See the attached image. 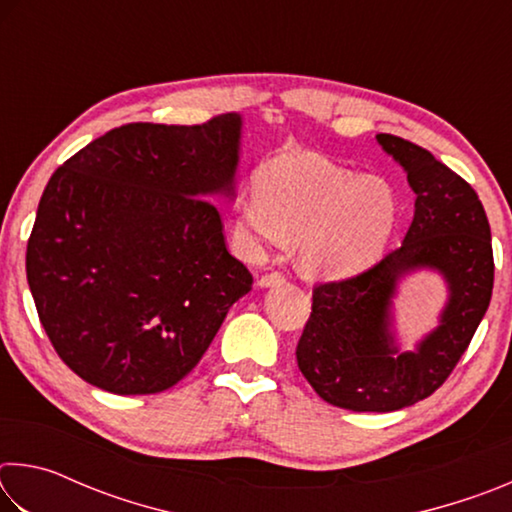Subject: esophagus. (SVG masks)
<instances>
[{
    "mask_svg": "<svg viewBox=\"0 0 512 512\" xmlns=\"http://www.w3.org/2000/svg\"><path fill=\"white\" fill-rule=\"evenodd\" d=\"M284 282V275L282 273H268V275H262L257 280V284L262 289H271V287H277V284Z\"/></svg>",
    "mask_w": 512,
    "mask_h": 512,
    "instance_id": "1",
    "label": "esophagus"
}]
</instances>
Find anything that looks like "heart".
<instances>
[{
    "label": "heart",
    "instance_id": "heart-1",
    "mask_svg": "<svg viewBox=\"0 0 512 512\" xmlns=\"http://www.w3.org/2000/svg\"><path fill=\"white\" fill-rule=\"evenodd\" d=\"M397 219L400 201L386 178L354 176L309 153H284L259 167L255 194L235 207L232 237L248 259L296 237L302 273L341 280L384 255Z\"/></svg>",
    "mask_w": 512,
    "mask_h": 512
}]
</instances>
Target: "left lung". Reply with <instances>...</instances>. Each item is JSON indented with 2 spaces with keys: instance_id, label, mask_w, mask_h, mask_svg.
I'll use <instances>...</instances> for the list:
<instances>
[{
  "instance_id": "obj_1",
  "label": "left lung",
  "mask_w": 512,
  "mask_h": 512,
  "mask_svg": "<svg viewBox=\"0 0 512 512\" xmlns=\"http://www.w3.org/2000/svg\"><path fill=\"white\" fill-rule=\"evenodd\" d=\"M415 194L400 248L370 271L318 284L300 336L298 368L325 402L348 411L388 413L429 397L454 370L488 311L495 282L490 223L474 189L422 146L379 133ZM438 272L448 287L439 325L404 351L394 329L402 279Z\"/></svg>"
}]
</instances>
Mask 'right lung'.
Here are the masks:
<instances>
[{"label": "right lung", "mask_w": 512, "mask_h": 512, "mask_svg": "<svg viewBox=\"0 0 512 512\" xmlns=\"http://www.w3.org/2000/svg\"><path fill=\"white\" fill-rule=\"evenodd\" d=\"M237 112L201 126L126 124L72 155L40 198L27 280L51 345L115 395L192 372L253 275L212 198H235Z\"/></svg>", "instance_id": "obj_1"}]
</instances>
